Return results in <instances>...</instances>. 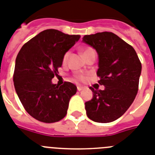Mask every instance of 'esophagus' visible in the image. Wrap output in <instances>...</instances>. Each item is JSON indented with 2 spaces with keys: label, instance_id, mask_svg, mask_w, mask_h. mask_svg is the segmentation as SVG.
<instances>
[{
  "label": "esophagus",
  "instance_id": "1",
  "mask_svg": "<svg viewBox=\"0 0 155 155\" xmlns=\"http://www.w3.org/2000/svg\"><path fill=\"white\" fill-rule=\"evenodd\" d=\"M84 87H82V86H78L77 87V90L79 91H82V90L84 89Z\"/></svg>",
  "mask_w": 155,
  "mask_h": 155
}]
</instances>
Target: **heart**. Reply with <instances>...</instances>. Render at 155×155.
I'll return each mask as SVG.
<instances>
[{"instance_id":"1","label":"heart","mask_w":155,"mask_h":155,"mask_svg":"<svg viewBox=\"0 0 155 155\" xmlns=\"http://www.w3.org/2000/svg\"><path fill=\"white\" fill-rule=\"evenodd\" d=\"M92 48H87V49H85L84 50V53H86L87 52L90 51V50H92ZM70 56V52L68 51L66 52L64 54L63 56V59H62V62H63L64 64H66L68 62V58H69ZM76 79H78V80H84V76L83 75H77L76 76Z\"/></svg>"}]
</instances>
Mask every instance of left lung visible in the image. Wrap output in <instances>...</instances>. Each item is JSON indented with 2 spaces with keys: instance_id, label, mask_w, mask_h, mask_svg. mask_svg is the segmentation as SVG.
Returning <instances> with one entry per match:
<instances>
[{
  "instance_id": "1",
  "label": "left lung",
  "mask_w": 155,
  "mask_h": 155,
  "mask_svg": "<svg viewBox=\"0 0 155 155\" xmlns=\"http://www.w3.org/2000/svg\"><path fill=\"white\" fill-rule=\"evenodd\" d=\"M83 41L98 54V84L105 89H90L93 98L85 102L87 115L98 123L118 119L133 102L138 89L142 64L134 48L112 32L84 35Z\"/></svg>"
}]
</instances>
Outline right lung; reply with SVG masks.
<instances>
[{
	"label": "right lung",
	"mask_w": 155,
	"mask_h": 155,
	"mask_svg": "<svg viewBox=\"0 0 155 155\" xmlns=\"http://www.w3.org/2000/svg\"><path fill=\"white\" fill-rule=\"evenodd\" d=\"M48 29L26 42L15 59L13 81L15 91L26 111L44 123H54L67 114L69 100L77 87L70 82L52 84L61 67L64 54L80 39Z\"/></svg>",
	"instance_id": "add662e5"
}]
</instances>
